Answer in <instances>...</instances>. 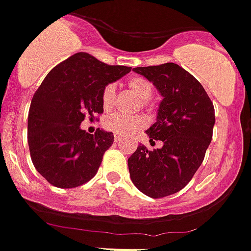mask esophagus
Instances as JSON below:
<instances>
[{
    "label": "esophagus",
    "mask_w": 251,
    "mask_h": 251,
    "mask_svg": "<svg viewBox=\"0 0 251 251\" xmlns=\"http://www.w3.org/2000/svg\"><path fill=\"white\" fill-rule=\"evenodd\" d=\"M121 140H122V138H120V136H115V143H121Z\"/></svg>",
    "instance_id": "1"
}]
</instances>
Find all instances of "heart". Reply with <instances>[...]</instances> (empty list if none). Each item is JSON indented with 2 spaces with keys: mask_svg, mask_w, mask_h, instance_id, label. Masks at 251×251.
I'll return each mask as SVG.
<instances>
[{
  "mask_svg": "<svg viewBox=\"0 0 251 251\" xmlns=\"http://www.w3.org/2000/svg\"><path fill=\"white\" fill-rule=\"evenodd\" d=\"M128 90L140 100L141 107H149V99L152 95V84L143 76H133L126 83ZM102 106L105 111L112 110L116 101L115 84H107L102 90ZM145 126V120L141 116L126 117L122 115H112L106 118L105 128L120 136H130Z\"/></svg>",
  "mask_w": 251,
  "mask_h": 251,
  "instance_id": "obj_1",
  "label": "heart"
}]
</instances>
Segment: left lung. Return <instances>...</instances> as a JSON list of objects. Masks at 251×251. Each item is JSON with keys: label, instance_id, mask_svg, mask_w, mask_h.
<instances>
[{"label": "left lung", "instance_id": "left-lung-1", "mask_svg": "<svg viewBox=\"0 0 251 251\" xmlns=\"http://www.w3.org/2000/svg\"><path fill=\"white\" fill-rule=\"evenodd\" d=\"M160 91L162 101L157 121L146 130L149 150L140 144L128 158L131 182L148 197L158 199L182 190L192 180L205 157L215 125V108L201 84L176 63L136 67Z\"/></svg>", "mask_w": 251, "mask_h": 251}]
</instances>
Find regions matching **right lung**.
<instances>
[{
	"label": "right lung",
	"mask_w": 251,
	"mask_h": 251,
	"mask_svg": "<svg viewBox=\"0 0 251 251\" xmlns=\"http://www.w3.org/2000/svg\"><path fill=\"white\" fill-rule=\"evenodd\" d=\"M130 69L78 52L45 76L29 108L28 144L34 167L50 184L76 188L98 173L113 133L98 129L89 134L80 125L103 112V88Z\"/></svg>",
	"instance_id": "obj_1"
}]
</instances>
